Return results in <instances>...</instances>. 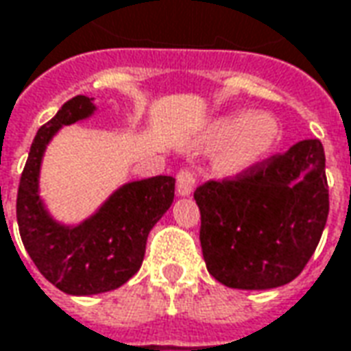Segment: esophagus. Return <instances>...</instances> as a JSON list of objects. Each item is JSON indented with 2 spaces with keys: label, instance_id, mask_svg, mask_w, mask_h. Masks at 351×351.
<instances>
[{
  "label": "esophagus",
  "instance_id": "esophagus-1",
  "mask_svg": "<svg viewBox=\"0 0 351 351\" xmlns=\"http://www.w3.org/2000/svg\"><path fill=\"white\" fill-rule=\"evenodd\" d=\"M194 186H195V178L192 173H188V171H180V173L176 175V192H178V195H182V197L192 195V192H194Z\"/></svg>",
  "mask_w": 351,
  "mask_h": 351
}]
</instances>
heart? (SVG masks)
Here are the masks:
<instances>
[{
    "mask_svg": "<svg viewBox=\"0 0 351 351\" xmlns=\"http://www.w3.org/2000/svg\"><path fill=\"white\" fill-rule=\"evenodd\" d=\"M282 140L278 119L265 111L236 109L215 117L197 136L199 149H217L211 169L221 178H242L261 167Z\"/></svg>",
    "mask_w": 351,
    "mask_h": 351,
    "instance_id": "1",
    "label": "heart"
}]
</instances>
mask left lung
I'll return each mask as SVG.
<instances>
[{
  "mask_svg": "<svg viewBox=\"0 0 351 351\" xmlns=\"http://www.w3.org/2000/svg\"><path fill=\"white\" fill-rule=\"evenodd\" d=\"M207 271L238 290L288 285L311 259L328 215L325 152L302 140L254 173L195 190Z\"/></svg>",
  "mask_w": 351,
  "mask_h": 351,
  "instance_id": "obj_1",
  "label": "left lung"
}]
</instances>
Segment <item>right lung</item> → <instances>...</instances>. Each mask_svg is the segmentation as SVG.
I'll use <instances>...</instances> for the list:
<instances>
[{
    "instance_id": "obj_1",
    "label": "right lung",
    "mask_w": 351,
    "mask_h": 351,
    "mask_svg": "<svg viewBox=\"0 0 351 351\" xmlns=\"http://www.w3.org/2000/svg\"><path fill=\"white\" fill-rule=\"evenodd\" d=\"M95 111L94 97L76 95L38 130L16 195L28 256L51 285L71 295L104 294L128 282L142 267L149 230L175 197L173 176H152L119 186L80 223L53 217L40 188L45 149L63 126L84 123Z\"/></svg>"
}]
</instances>
